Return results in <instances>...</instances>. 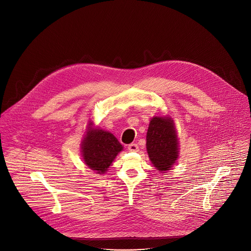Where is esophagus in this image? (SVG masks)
Returning <instances> with one entry per match:
<instances>
[{
	"label": "esophagus",
	"mask_w": 251,
	"mask_h": 251,
	"mask_svg": "<svg viewBox=\"0 0 251 251\" xmlns=\"http://www.w3.org/2000/svg\"><path fill=\"white\" fill-rule=\"evenodd\" d=\"M128 150L130 152H138L139 151V146L137 144H135V143H132V144H130L128 146Z\"/></svg>",
	"instance_id": "obj_1"
}]
</instances>
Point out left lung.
I'll return each instance as SVG.
<instances>
[{"label": "left lung", "mask_w": 251, "mask_h": 251, "mask_svg": "<svg viewBox=\"0 0 251 251\" xmlns=\"http://www.w3.org/2000/svg\"><path fill=\"white\" fill-rule=\"evenodd\" d=\"M146 148L153 166L165 173L178 157V140L174 120L169 116H154L150 120Z\"/></svg>", "instance_id": "left-lung-1"}]
</instances>
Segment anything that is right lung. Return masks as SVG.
Returning a JSON list of instances; mask_svg holds the SVG:
<instances>
[{"instance_id": "add662e5", "label": "right lung", "mask_w": 251, "mask_h": 251, "mask_svg": "<svg viewBox=\"0 0 251 251\" xmlns=\"http://www.w3.org/2000/svg\"><path fill=\"white\" fill-rule=\"evenodd\" d=\"M123 150L117 138L110 132L93 128L89 121L86 134L81 142V154L84 164L97 174H104Z\"/></svg>"}]
</instances>
